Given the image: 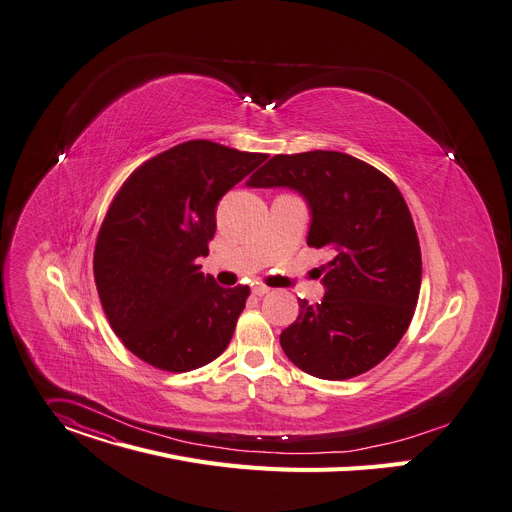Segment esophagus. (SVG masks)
Segmentation results:
<instances>
[{
	"label": "esophagus",
	"mask_w": 512,
	"mask_h": 512,
	"mask_svg": "<svg viewBox=\"0 0 512 512\" xmlns=\"http://www.w3.org/2000/svg\"><path fill=\"white\" fill-rule=\"evenodd\" d=\"M251 292H253V296L261 298V296H265L269 290H267L265 286H259V284H257V286H253V288H251Z\"/></svg>",
	"instance_id": "1"
}]
</instances>
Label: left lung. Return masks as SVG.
Returning a JSON list of instances; mask_svg holds the SVG:
<instances>
[{
	"instance_id": "left-lung-1",
	"label": "left lung",
	"mask_w": 512,
	"mask_h": 512,
	"mask_svg": "<svg viewBox=\"0 0 512 512\" xmlns=\"http://www.w3.org/2000/svg\"><path fill=\"white\" fill-rule=\"evenodd\" d=\"M249 188H288L310 210L306 243L329 249L318 304L282 331L288 359L320 380L378 365L402 339L421 292V247L408 206L382 171L337 151L271 157Z\"/></svg>"
}]
</instances>
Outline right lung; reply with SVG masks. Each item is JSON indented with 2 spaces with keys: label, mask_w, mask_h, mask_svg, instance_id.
Masks as SVG:
<instances>
[{
  "label": "right lung",
  "mask_w": 512,
  "mask_h": 512,
  "mask_svg": "<svg viewBox=\"0 0 512 512\" xmlns=\"http://www.w3.org/2000/svg\"><path fill=\"white\" fill-rule=\"evenodd\" d=\"M267 155L181 143L138 167L102 222L94 275L124 347L165 371H192L230 343L249 286L222 288L198 265L220 198Z\"/></svg>",
  "instance_id": "1"
}]
</instances>
